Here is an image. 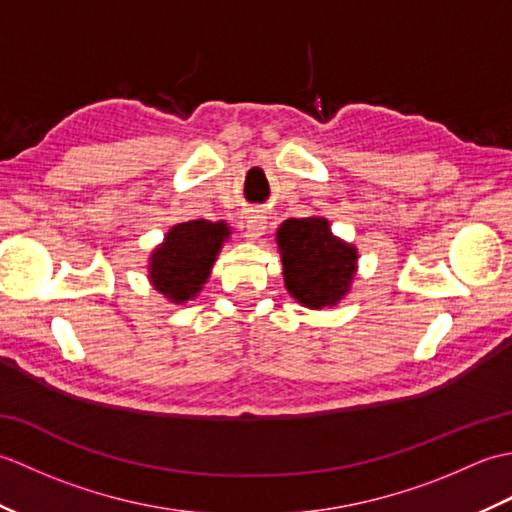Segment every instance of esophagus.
Segmentation results:
<instances>
[{
  "instance_id": "1",
  "label": "esophagus",
  "mask_w": 512,
  "mask_h": 512,
  "mask_svg": "<svg viewBox=\"0 0 512 512\" xmlns=\"http://www.w3.org/2000/svg\"><path fill=\"white\" fill-rule=\"evenodd\" d=\"M242 231H244V235H246L248 239H257V237H262V235H264V231H266V220H264V215H259V213H250V215H246L244 220H242Z\"/></svg>"
}]
</instances>
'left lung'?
Returning a JSON list of instances; mask_svg holds the SVG:
<instances>
[{"mask_svg":"<svg viewBox=\"0 0 512 512\" xmlns=\"http://www.w3.org/2000/svg\"><path fill=\"white\" fill-rule=\"evenodd\" d=\"M277 250L284 266V286L301 306L334 308L352 290L358 250L332 233L328 217H290L281 222Z\"/></svg>","mask_w":512,"mask_h":512,"instance_id":"obj_1","label":"left lung"}]
</instances>
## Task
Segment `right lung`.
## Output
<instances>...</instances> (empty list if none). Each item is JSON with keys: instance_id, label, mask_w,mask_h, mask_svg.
<instances>
[{"instance_id": "obj_1", "label": "right lung", "mask_w": 512, "mask_h": 512, "mask_svg": "<svg viewBox=\"0 0 512 512\" xmlns=\"http://www.w3.org/2000/svg\"><path fill=\"white\" fill-rule=\"evenodd\" d=\"M228 237L231 226L224 220H189L171 226L149 255V284L173 306H184L202 292Z\"/></svg>"}]
</instances>
